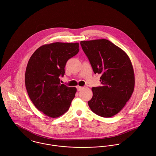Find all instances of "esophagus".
<instances>
[{"mask_svg":"<svg viewBox=\"0 0 156 156\" xmlns=\"http://www.w3.org/2000/svg\"><path fill=\"white\" fill-rule=\"evenodd\" d=\"M76 88H77V90H78V91H80L81 90H82V89H83V87H81V86H76Z\"/></svg>","mask_w":156,"mask_h":156,"instance_id":"1","label":"esophagus"}]
</instances>
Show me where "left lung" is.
Returning <instances> with one entry per match:
<instances>
[{"instance_id": "left-lung-1", "label": "left lung", "mask_w": 156, "mask_h": 156, "mask_svg": "<svg viewBox=\"0 0 156 156\" xmlns=\"http://www.w3.org/2000/svg\"><path fill=\"white\" fill-rule=\"evenodd\" d=\"M81 47L94 72L101 74L102 86L92 87L89 106L97 115L111 117L118 114L134 89L133 67L128 55L109 40L82 41Z\"/></svg>"}]
</instances>
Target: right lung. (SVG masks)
I'll return each instance as SVG.
<instances>
[{
    "label": "right lung",
    "mask_w": 156,
    "mask_h": 156,
    "mask_svg": "<svg viewBox=\"0 0 156 156\" xmlns=\"http://www.w3.org/2000/svg\"><path fill=\"white\" fill-rule=\"evenodd\" d=\"M79 51V44L54 42L39 47L27 66L25 83L35 107L51 118L60 117L70 108L76 89L60 83L67 61Z\"/></svg>",
    "instance_id": "1"
}]
</instances>
